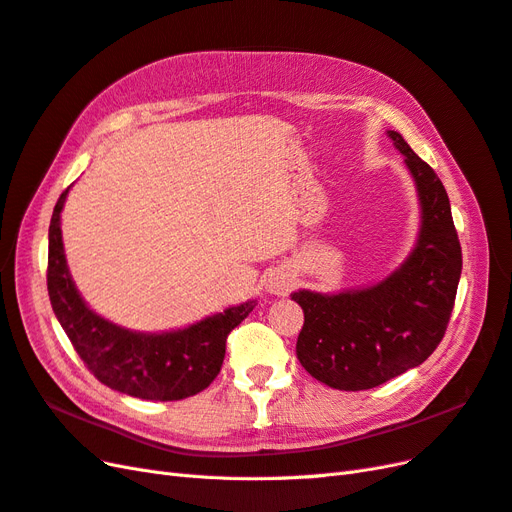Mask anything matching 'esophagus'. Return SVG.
<instances>
[{
	"label": "esophagus",
	"mask_w": 512,
	"mask_h": 512,
	"mask_svg": "<svg viewBox=\"0 0 512 512\" xmlns=\"http://www.w3.org/2000/svg\"><path fill=\"white\" fill-rule=\"evenodd\" d=\"M294 286V280L290 273H284V271H275L269 275L267 280V290L277 294V297H284V294H288Z\"/></svg>",
	"instance_id": "1"
}]
</instances>
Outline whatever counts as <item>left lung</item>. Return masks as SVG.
<instances>
[{"label":"left lung","mask_w":512,"mask_h":512,"mask_svg":"<svg viewBox=\"0 0 512 512\" xmlns=\"http://www.w3.org/2000/svg\"><path fill=\"white\" fill-rule=\"evenodd\" d=\"M389 136L406 156L423 209L414 252L371 288L292 294L305 314L299 361L339 391L374 389L429 359L446 333L459 286L461 245L444 185L399 132Z\"/></svg>","instance_id":"obj_1"}]
</instances>
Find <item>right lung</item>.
I'll use <instances>...</instances> for the list:
<instances>
[{"instance_id": "right-lung-1", "label": "right lung", "mask_w": 512, "mask_h": 512, "mask_svg": "<svg viewBox=\"0 0 512 512\" xmlns=\"http://www.w3.org/2000/svg\"><path fill=\"white\" fill-rule=\"evenodd\" d=\"M66 194L61 192L49 226L46 288L61 329L85 367L108 389L138 399L175 401L205 391L222 369L228 333L250 316L256 301L160 335L134 333L100 318L76 292L66 267L59 228Z\"/></svg>"}]
</instances>
